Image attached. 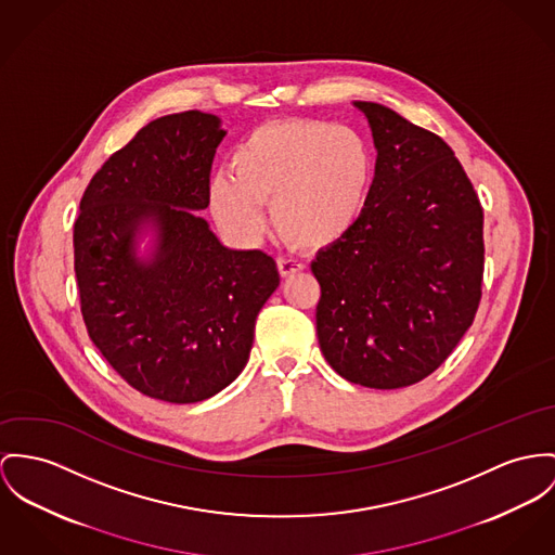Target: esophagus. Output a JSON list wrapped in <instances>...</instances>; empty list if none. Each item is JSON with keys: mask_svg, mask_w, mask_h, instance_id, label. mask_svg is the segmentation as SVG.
<instances>
[{"mask_svg": "<svg viewBox=\"0 0 555 555\" xmlns=\"http://www.w3.org/2000/svg\"><path fill=\"white\" fill-rule=\"evenodd\" d=\"M276 263H279V272H281L283 276H292V274H296V272H299V270L304 268V263H301L299 259H296V257H279Z\"/></svg>", "mask_w": 555, "mask_h": 555, "instance_id": "1", "label": "esophagus"}]
</instances>
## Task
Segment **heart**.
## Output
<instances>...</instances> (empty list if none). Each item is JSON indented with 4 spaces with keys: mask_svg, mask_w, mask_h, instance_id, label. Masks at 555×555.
I'll return each mask as SVG.
<instances>
[{
    "mask_svg": "<svg viewBox=\"0 0 555 555\" xmlns=\"http://www.w3.org/2000/svg\"><path fill=\"white\" fill-rule=\"evenodd\" d=\"M374 181V152L350 127L319 120L268 122L247 132L215 172L209 203L219 225L254 241L266 223L301 247H327L357 223Z\"/></svg>",
    "mask_w": 555,
    "mask_h": 555,
    "instance_id": "b5f03b06",
    "label": "heart"
}]
</instances>
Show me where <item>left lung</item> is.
<instances>
[{
  "instance_id": "8db88e82",
  "label": "left lung",
  "mask_w": 555,
  "mask_h": 555,
  "mask_svg": "<svg viewBox=\"0 0 555 555\" xmlns=\"http://www.w3.org/2000/svg\"><path fill=\"white\" fill-rule=\"evenodd\" d=\"M378 150L357 223L312 261L317 336L348 383L425 380L469 330L483 281V209L452 147L380 103L357 101Z\"/></svg>"
}]
</instances>
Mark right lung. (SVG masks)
Wrapping results in <instances>:
<instances>
[{
	"mask_svg": "<svg viewBox=\"0 0 555 555\" xmlns=\"http://www.w3.org/2000/svg\"><path fill=\"white\" fill-rule=\"evenodd\" d=\"M219 120H152L92 175L74 223L86 332L134 390L169 401L214 397L247 365L257 312L279 287L263 251L225 249L196 211L209 207ZM143 220L159 228L152 262L133 257Z\"/></svg>",
	"mask_w": 555,
	"mask_h": 555,
	"instance_id": "obj_1",
	"label": "right lung"
}]
</instances>
